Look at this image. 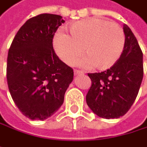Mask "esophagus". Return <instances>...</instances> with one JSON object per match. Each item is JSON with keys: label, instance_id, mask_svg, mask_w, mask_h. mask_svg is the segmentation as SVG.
<instances>
[{"label": "esophagus", "instance_id": "34e87169", "mask_svg": "<svg viewBox=\"0 0 147 147\" xmlns=\"http://www.w3.org/2000/svg\"><path fill=\"white\" fill-rule=\"evenodd\" d=\"M74 74H75V76H81V75H83L84 74V71H78V70H75L74 71Z\"/></svg>", "mask_w": 147, "mask_h": 147}]
</instances>
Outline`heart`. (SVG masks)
<instances>
[{"mask_svg":"<svg viewBox=\"0 0 147 147\" xmlns=\"http://www.w3.org/2000/svg\"><path fill=\"white\" fill-rule=\"evenodd\" d=\"M71 35L59 30L54 38V47L66 64L71 65L84 50L87 53L76 64L83 67L96 65L108 69L121 57L125 35L117 23L101 18H87L72 23Z\"/></svg>","mask_w":147,"mask_h":147,"instance_id":"heart-1","label":"heart"}]
</instances>
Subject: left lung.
Instances as JSON below:
<instances>
[{"label":"left lung","instance_id":"obj_1","mask_svg":"<svg viewBox=\"0 0 147 147\" xmlns=\"http://www.w3.org/2000/svg\"><path fill=\"white\" fill-rule=\"evenodd\" d=\"M125 45L112 67L88 73L92 86L86 100L91 110L103 119H118L129 111L136 100L143 78V54L131 29L124 24Z\"/></svg>","mask_w":147,"mask_h":147}]
</instances>
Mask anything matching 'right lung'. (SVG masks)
Masks as SVG:
<instances>
[{"mask_svg":"<svg viewBox=\"0 0 147 147\" xmlns=\"http://www.w3.org/2000/svg\"><path fill=\"white\" fill-rule=\"evenodd\" d=\"M65 21L44 13L27 21L10 46L7 56L8 88L22 113L32 120H45L64 102L73 80L72 68L55 53L53 38Z\"/></svg>","mask_w":147,"mask_h":147,"instance_id":"add662e5","label":"right lung"}]
</instances>
